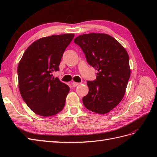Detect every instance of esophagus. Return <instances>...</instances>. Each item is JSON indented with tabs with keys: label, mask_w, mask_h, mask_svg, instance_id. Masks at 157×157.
I'll return each mask as SVG.
<instances>
[{
	"label": "esophagus",
	"mask_w": 157,
	"mask_h": 157,
	"mask_svg": "<svg viewBox=\"0 0 157 157\" xmlns=\"http://www.w3.org/2000/svg\"><path fill=\"white\" fill-rule=\"evenodd\" d=\"M71 84H72V86H73V87H76V86H78V85H79V83L75 82H73Z\"/></svg>",
	"instance_id": "1"
}]
</instances>
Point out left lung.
<instances>
[{
    "label": "left lung",
    "mask_w": 157,
    "mask_h": 157,
    "mask_svg": "<svg viewBox=\"0 0 157 157\" xmlns=\"http://www.w3.org/2000/svg\"><path fill=\"white\" fill-rule=\"evenodd\" d=\"M90 65L98 70L95 81L87 82L88 94L83 97L85 107L98 114H106L116 107L125 93L131 73L125 48L112 36L90 33L74 39Z\"/></svg>",
    "instance_id": "obj_1"
}]
</instances>
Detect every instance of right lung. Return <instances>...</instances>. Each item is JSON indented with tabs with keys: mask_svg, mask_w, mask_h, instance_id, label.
<instances>
[{
	"mask_svg": "<svg viewBox=\"0 0 157 157\" xmlns=\"http://www.w3.org/2000/svg\"><path fill=\"white\" fill-rule=\"evenodd\" d=\"M74 34L52 35L40 38L28 46L17 67L19 89L23 101L33 112L53 116L64 107L69 86L52 73L59 71L65 50Z\"/></svg>",
	"mask_w": 157,
	"mask_h": 157,
	"instance_id": "add662e5",
	"label": "right lung"
}]
</instances>
